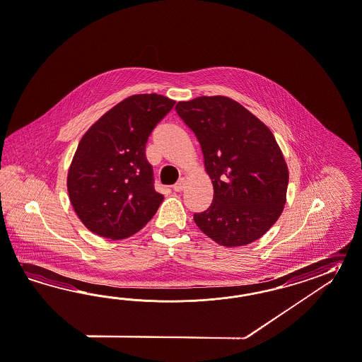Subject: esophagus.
Instances as JSON below:
<instances>
[{
	"label": "esophagus",
	"mask_w": 362,
	"mask_h": 362,
	"mask_svg": "<svg viewBox=\"0 0 362 362\" xmlns=\"http://www.w3.org/2000/svg\"><path fill=\"white\" fill-rule=\"evenodd\" d=\"M186 181L184 178H180L178 181H177L176 184L173 185V190L176 192V193H180V192H182L184 189H185Z\"/></svg>",
	"instance_id": "esophagus-1"
}]
</instances>
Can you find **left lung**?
<instances>
[{
  "mask_svg": "<svg viewBox=\"0 0 362 362\" xmlns=\"http://www.w3.org/2000/svg\"><path fill=\"white\" fill-rule=\"evenodd\" d=\"M176 112L194 132L213 182V202L194 214L195 224L224 247L257 240L286 204L288 164L273 132L224 95L180 101Z\"/></svg>",
  "mask_w": 362,
  "mask_h": 362,
  "instance_id": "left-lung-1",
  "label": "left lung"
}]
</instances>
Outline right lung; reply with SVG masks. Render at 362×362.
Returning a JSON list of instances; mask_svg holds the SVG:
<instances>
[{
    "instance_id": "add662e5",
    "label": "right lung",
    "mask_w": 362,
    "mask_h": 362,
    "mask_svg": "<svg viewBox=\"0 0 362 362\" xmlns=\"http://www.w3.org/2000/svg\"><path fill=\"white\" fill-rule=\"evenodd\" d=\"M176 101L161 94H134L93 123L68 169L74 213L89 231L121 240L140 231L164 197L153 189L146 143Z\"/></svg>"
}]
</instances>
